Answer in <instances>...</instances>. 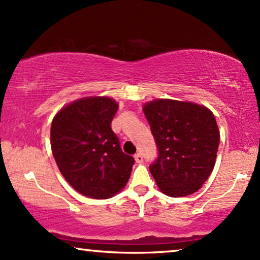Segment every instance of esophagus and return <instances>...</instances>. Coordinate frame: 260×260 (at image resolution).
Listing matches in <instances>:
<instances>
[{
  "label": "esophagus",
  "mask_w": 260,
  "mask_h": 260,
  "mask_svg": "<svg viewBox=\"0 0 260 260\" xmlns=\"http://www.w3.org/2000/svg\"><path fill=\"white\" fill-rule=\"evenodd\" d=\"M135 161H136V163H142V162H143V156H142V154H140V152H138V154L135 155Z\"/></svg>",
  "instance_id": "obj_1"
}]
</instances>
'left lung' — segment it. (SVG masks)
<instances>
[{"label":"left lung","instance_id":"8db88e82","mask_svg":"<svg viewBox=\"0 0 260 260\" xmlns=\"http://www.w3.org/2000/svg\"><path fill=\"white\" fill-rule=\"evenodd\" d=\"M158 147L149 167L158 189L172 198L198 191L214 168L220 133L213 112L193 102L158 98L143 105Z\"/></svg>","mask_w":260,"mask_h":260}]
</instances>
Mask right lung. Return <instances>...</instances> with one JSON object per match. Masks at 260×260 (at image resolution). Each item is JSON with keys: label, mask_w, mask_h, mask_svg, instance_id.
I'll return each instance as SVG.
<instances>
[{"label": "right lung", "mask_w": 260, "mask_h": 260, "mask_svg": "<svg viewBox=\"0 0 260 260\" xmlns=\"http://www.w3.org/2000/svg\"><path fill=\"white\" fill-rule=\"evenodd\" d=\"M118 103L105 95L73 101L56 112L51 148L65 180L84 197L110 199L126 186L134 158L111 129Z\"/></svg>", "instance_id": "right-lung-1"}]
</instances>
